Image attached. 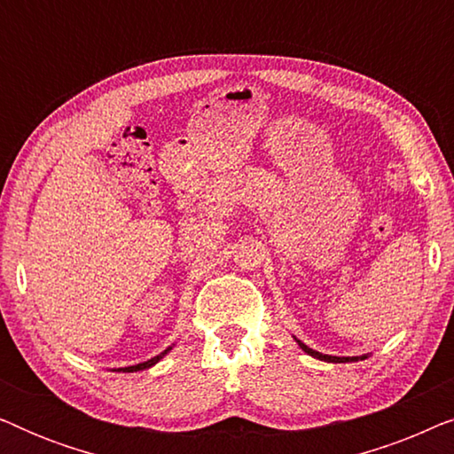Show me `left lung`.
<instances>
[{
  "mask_svg": "<svg viewBox=\"0 0 454 454\" xmlns=\"http://www.w3.org/2000/svg\"><path fill=\"white\" fill-rule=\"evenodd\" d=\"M297 340V339H295ZM297 345L301 347L303 351L308 353V356H312V357H316V359H320V362H333V364H347V362H359V359H365L368 356H359V357H337V356H325V353H320V351H314V349H309L308 345H303L301 340H297Z\"/></svg>",
  "mask_w": 454,
  "mask_h": 454,
  "instance_id": "8db88e82",
  "label": "left lung"
}]
</instances>
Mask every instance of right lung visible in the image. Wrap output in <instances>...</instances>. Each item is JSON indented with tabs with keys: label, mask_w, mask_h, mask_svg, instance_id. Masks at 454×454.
<instances>
[{
	"label": "right lung",
	"mask_w": 454,
	"mask_h": 454,
	"mask_svg": "<svg viewBox=\"0 0 454 454\" xmlns=\"http://www.w3.org/2000/svg\"><path fill=\"white\" fill-rule=\"evenodd\" d=\"M171 351V347H167V349L160 353V356H157V357H153V359H148V362H142V364H136V365H128V368H120L117 372H140V370H146V368H151V365H154L159 362L160 357L163 356H167V353Z\"/></svg>",
	"instance_id": "add662e5"
}]
</instances>
